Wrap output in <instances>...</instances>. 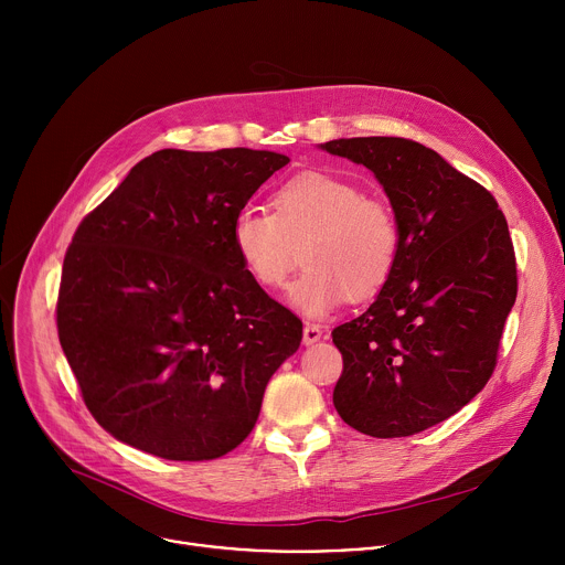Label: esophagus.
Returning <instances> with one entry per match:
<instances>
[{
    "label": "esophagus",
    "instance_id": "1",
    "mask_svg": "<svg viewBox=\"0 0 565 565\" xmlns=\"http://www.w3.org/2000/svg\"><path fill=\"white\" fill-rule=\"evenodd\" d=\"M321 335H324V331H321L319 324H306V327H303V344H306V347L319 342Z\"/></svg>",
    "mask_w": 565,
    "mask_h": 565
}]
</instances>
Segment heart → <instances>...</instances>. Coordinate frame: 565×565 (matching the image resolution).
<instances>
[{
	"mask_svg": "<svg viewBox=\"0 0 565 565\" xmlns=\"http://www.w3.org/2000/svg\"><path fill=\"white\" fill-rule=\"evenodd\" d=\"M234 255L262 290L284 286L295 248L306 270L290 284L288 301L308 317L338 308L344 297L377 295L399 257V223L391 205L353 181L303 172L273 194V214L241 207L232 221Z\"/></svg>",
	"mask_w": 565,
	"mask_h": 565,
	"instance_id": "heart-1",
	"label": "heart"
}]
</instances>
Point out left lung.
<instances>
[{
	"instance_id": "left-lung-1",
	"label": "left lung",
	"mask_w": 565,
	"mask_h": 565,
	"mask_svg": "<svg viewBox=\"0 0 565 565\" xmlns=\"http://www.w3.org/2000/svg\"><path fill=\"white\" fill-rule=\"evenodd\" d=\"M369 168L399 223L375 301L333 331L342 420L373 438L420 434L482 391L516 301V259L497 199L434 149L393 136L319 145Z\"/></svg>"
}]
</instances>
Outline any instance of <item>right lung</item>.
I'll return each mask as SVG.
<instances>
[{
    "label": "right lung",
    "instance_id": "right-lung-1",
    "mask_svg": "<svg viewBox=\"0 0 565 565\" xmlns=\"http://www.w3.org/2000/svg\"><path fill=\"white\" fill-rule=\"evenodd\" d=\"M290 158L160 149L77 225L57 335L85 405L116 440L212 460L253 431L301 321L241 268L234 214Z\"/></svg>",
    "mask_w": 565,
    "mask_h": 565
}]
</instances>
